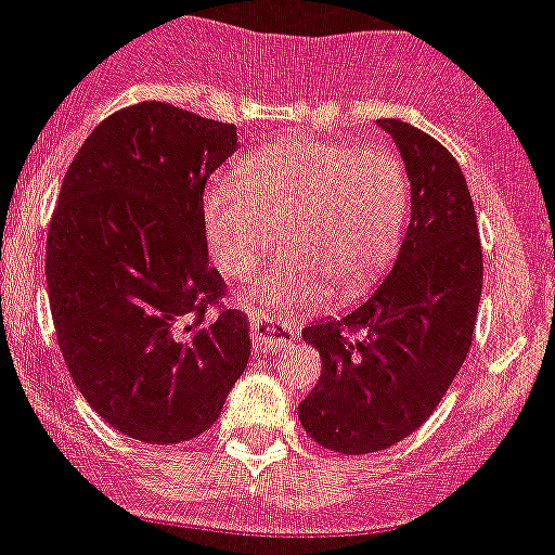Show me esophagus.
Returning a JSON list of instances; mask_svg holds the SVG:
<instances>
[{
    "mask_svg": "<svg viewBox=\"0 0 555 555\" xmlns=\"http://www.w3.org/2000/svg\"><path fill=\"white\" fill-rule=\"evenodd\" d=\"M296 340V324L287 318L276 315H254V346L259 354L279 351Z\"/></svg>",
    "mask_w": 555,
    "mask_h": 555,
    "instance_id": "obj_1",
    "label": "esophagus"
}]
</instances>
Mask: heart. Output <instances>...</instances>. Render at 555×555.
<instances>
[{
    "label": "heart",
    "mask_w": 555,
    "mask_h": 555,
    "mask_svg": "<svg viewBox=\"0 0 555 555\" xmlns=\"http://www.w3.org/2000/svg\"><path fill=\"white\" fill-rule=\"evenodd\" d=\"M206 243L220 271L245 276L279 243L254 296L298 310L340 291H363L397 250L408 218V176L391 151L291 139L240 162L201 201Z\"/></svg>",
    "instance_id": "1"
}]
</instances>
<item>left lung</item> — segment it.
Listing matches in <instances>:
<instances>
[{
	"label": "left lung",
	"instance_id": "1",
	"mask_svg": "<svg viewBox=\"0 0 555 555\" xmlns=\"http://www.w3.org/2000/svg\"><path fill=\"white\" fill-rule=\"evenodd\" d=\"M411 181V223L388 276L340 321L301 332L321 379L298 404L301 427L344 455L388 450L422 427L472 346L483 287L469 186L447 147L399 119H379ZM363 328V338L350 332Z\"/></svg>",
	"mask_w": 555,
	"mask_h": 555
}]
</instances>
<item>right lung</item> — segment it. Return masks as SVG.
Masks as SVG:
<instances>
[{
	"label": "right lung",
	"instance_id": "obj_1",
	"mask_svg": "<svg viewBox=\"0 0 555 555\" xmlns=\"http://www.w3.org/2000/svg\"><path fill=\"white\" fill-rule=\"evenodd\" d=\"M237 125L167 103L117 111L77 151L47 234L57 346L86 402L144 444H181L218 422L248 365L240 310L209 264L206 178Z\"/></svg>",
	"mask_w": 555,
	"mask_h": 555
}]
</instances>
